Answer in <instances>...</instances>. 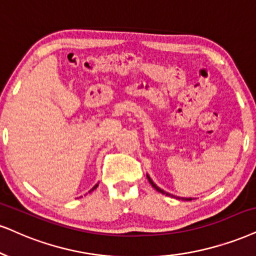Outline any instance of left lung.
<instances>
[{
    "instance_id": "8db88e82",
    "label": "left lung",
    "mask_w": 256,
    "mask_h": 256,
    "mask_svg": "<svg viewBox=\"0 0 256 256\" xmlns=\"http://www.w3.org/2000/svg\"><path fill=\"white\" fill-rule=\"evenodd\" d=\"M147 179H148V182H150V184L153 186L154 188H156V190L158 191V192H160V194H166V196H171V197H173V198H176V200H192V198H184V197H178V196H173V194H168V192H165L164 190H162V188H159V186H156V184H154V182L152 180V179H150V176L147 174Z\"/></svg>"
}]
</instances>
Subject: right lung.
Instances as JSON below:
<instances>
[{
    "label": "right lung",
    "instance_id": "obj_1",
    "mask_svg": "<svg viewBox=\"0 0 256 256\" xmlns=\"http://www.w3.org/2000/svg\"><path fill=\"white\" fill-rule=\"evenodd\" d=\"M97 186H98V184H96V185H94V188H91V190H90V191H94V188H97Z\"/></svg>",
    "mask_w": 256,
    "mask_h": 256
}]
</instances>
